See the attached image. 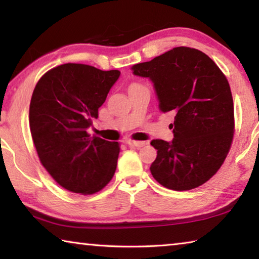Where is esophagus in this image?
Masks as SVG:
<instances>
[{
  "instance_id": "34e87169",
  "label": "esophagus",
  "mask_w": 259,
  "mask_h": 259,
  "mask_svg": "<svg viewBox=\"0 0 259 259\" xmlns=\"http://www.w3.org/2000/svg\"><path fill=\"white\" fill-rule=\"evenodd\" d=\"M126 144H128V145L131 146V147L139 148V147H143V146L147 145V142H138V140H128V142H126Z\"/></svg>"
}]
</instances>
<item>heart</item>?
<instances>
[{
  "label": "heart",
  "mask_w": 259,
  "mask_h": 259,
  "mask_svg": "<svg viewBox=\"0 0 259 259\" xmlns=\"http://www.w3.org/2000/svg\"><path fill=\"white\" fill-rule=\"evenodd\" d=\"M133 85H135V84H133Z\"/></svg>",
  "instance_id": "obj_1"
}]
</instances>
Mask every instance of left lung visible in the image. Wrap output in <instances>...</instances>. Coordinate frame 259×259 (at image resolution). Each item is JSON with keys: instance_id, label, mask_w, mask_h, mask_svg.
Masks as SVG:
<instances>
[{"instance_id": "left-lung-1", "label": "left lung", "mask_w": 259, "mask_h": 259, "mask_svg": "<svg viewBox=\"0 0 259 259\" xmlns=\"http://www.w3.org/2000/svg\"><path fill=\"white\" fill-rule=\"evenodd\" d=\"M150 77L162 112H174V140L154 139L152 176L169 190L203 185L224 163L234 136V106L225 74L198 49L177 47L133 66Z\"/></svg>"}]
</instances>
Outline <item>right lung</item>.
Masks as SVG:
<instances>
[{"instance_id": "1", "label": "right lung", "mask_w": 259, "mask_h": 259, "mask_svg": "<svg viewBox=\"0 0 259 259\" xmlns=\"http://www.w3.org/2000/svg\"><path fill=\"white\" fill-rule=\"evenodd\" d=\"M120 72L90 65L64 64L51 68L35 85L29 128L38 159L65 190L95 194L111 182L120 143L88 134Z\"/></svg>"}]
</instances>
